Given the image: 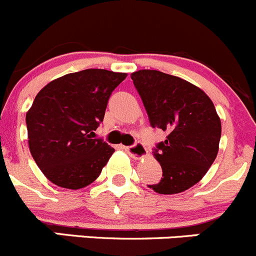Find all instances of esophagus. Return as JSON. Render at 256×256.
Here are the masks:
<instances>
[{"label": "esophagus", "mask_w": 256, "mask_h": 256, "mask_svg": "<svg viewBox=\"0 0 256 256\" xmlns=\"http://www.w3.org/2000/svg\"><path fill=\"white\" fill-rule=\"evenodd\" d=\"M125 150L134 158V160H141V158H144V156L147 154L146 148H144V144H140V142H137L134 146L125 147Z\"/></svg>", "instance_id": "obj_1"}]
</instances>
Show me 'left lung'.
I'll return each instance as SVG.
<instances>
[{
  "label": "left lung",
  "mask_w": 256,
  "mask_h": 256,
  "mask_svg": "<svg viewBox=\"0 0 256 256\" xmlns=\"http://www.w3.org/2000/svg\"><path fill=\"white\" fill-rule=\"evenodd\" d=\"M152 128L166 131L153 156L163 176L150 185L172 195L198 184L214 162L220 140V119L210 96L188 80L156 70L131 74Z\"/></svg>",
  "instance_id": "8db88e82"
}]
</instances>
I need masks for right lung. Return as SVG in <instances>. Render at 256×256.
<instances>
[{
	"instance_id": "right-lung-1",
	"label": "right lung",
	"mask_w": 256,
	"mask_h": 256,
	"mask_svg": "<svg viewBox=\"0 0 256 256\" xmlns=\"http://www.w3.org/2000/svg\"><path fill=\"white\" fill-rule=\"evenodd\" d=\"M122 72L88 68L48 83L26 112L28 144L34 160L52 184L82 189L92 184L114 153L94 131L104 119Z\"/></svg>"
}]
</instances>
